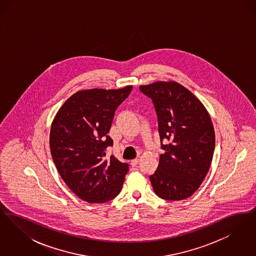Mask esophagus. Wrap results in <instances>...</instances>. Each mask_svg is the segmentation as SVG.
Instances as JSON below:
<instances>
[{
  "label": "esophagus",
  "mask_w": 256,
  "mask_h": 256,
  "mask_svg": "<svg viewBox=\"0 0 256 256\" xmlns=\"http://www.w3.org/2000/svg\"><path fill=\"white\" fill-rule=\"evenodd\" d=\"M138 163H139V159L138 158L132 159V160L130 161V164H132L134 167H135Z\"/></svg>",
  "instance_id": "34e87169"
}]
</instances>
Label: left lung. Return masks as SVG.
I'll list each match as a JSON object with an SVG mask.
<instances>
[{"label": "left lung", "instance_id": "left-lung-1", "mask_svg": "<svg viewBox=\"0 0 256 256\" xmlns=\"http://www.w3.org/2000/svg\"><path fill=\"white\" fill-rule=\"evenodd\" d=\"M139 88L152 100L165 150L158 170L150 176L154 193L167 200H185L198 189L212 162L215 132L210 115L202 102L176 82ZM163 140L170 144L163 146Z\"/></svg>", "mask_w": 256, "mask_h": 256}]
</instances>
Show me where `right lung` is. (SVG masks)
Returning a JSON list of instances; mask_svg holds the SVG:
<instances>
[{
  "mask_svg": "<svg viewBox=\"0 0 256 256\" xmlns=\"http://www.w3.org/2000/svg\"><path fill=\"white\" fill-rule=\"evenodd\" d=\"M132 86L87 89L74 93L58 111L50 126V148L62 180L80 198L104 204L121 192L128 165L115 156L110 132L114 113Z\"/></svg>",
  "mask_w": 256,
  "mask_h": 256,
  "instance_id": "1",
  "label": "right lung"
}]
</instances>
